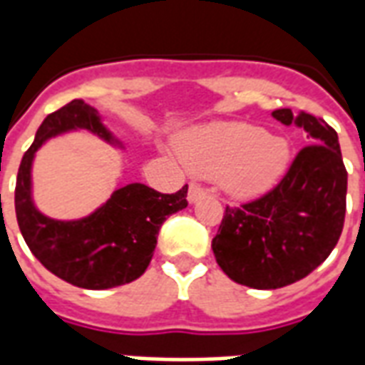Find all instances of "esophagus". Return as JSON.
Instances as JSON below:
<instances>
[{"label": "esophagus", "instance_id": "obj_1", "mask_svg": "<svg viewBox=\"0 0 365 365\" xmlns=\"http://www.w3.org/2000/svg\"><path fill=\"white\" fill-rule=\"evenodd\" d=\"M203 195H205V190H203L199 183H191L190 193H187V201H190V203H197Z\"/></svg>", "mask_w": 365, "mask_h": 365}]
</instances>
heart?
Instances as JSON below:
<instances>
[{
	"label": "heart",
	"mask_w": 365,
	"mask_h": 365,
	"mask_svg": "<svg viewBox=\"0 0 365 365\" xmlns=\"http://www.w3.org/2000/svg\"><path fill=\"white\" fill-rule=\"evenodd\" d=\"M289 144L248 123H215L195 130L183 144V158L195 174L221 178L235 199L272 190L289 164Z\"/></svg>",
	"instance_id": "obj_1"
}]
</instances>
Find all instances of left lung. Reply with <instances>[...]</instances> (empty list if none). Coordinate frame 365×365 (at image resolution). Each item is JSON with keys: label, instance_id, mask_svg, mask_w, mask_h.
<instances>
[{"label": "left lung", "instance_id": "1", "mask_svg": "<svg viewBox=\"0 0 365 365\" xmlns=\"http://www.w3.org/2000/svg\"><path fill=\"white\" fill-rule=\"evenodd\" d=\"M272 115L305 128L311 144L268 193L227 205L211 245L222 272L254 289L285 287L319 268L334 250L346 215L348 172L336 130L309 113L293 117L291 109H275Z\"/></svg>", "mask_w": 365, "mask_h": 365}]
</instances>
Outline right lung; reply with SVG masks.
I'll return each mask as SVG.
<instances>
[{
  "label": "right lung",
  "instance_id": "obj_1",
  "mask_svg": "<svg viewBox=\"0 0 365 365\" xmlns=\"http://www.w3.org/2000/svg\"><path fill=\"white\" fill-rule=\"evenodd\" d=\"M86 128L115 143L93 107L74 99L51 113L38 127L17 172L15 213L21 235L44 268L83 289H109L135 282L146 272L162 222L187 207V185L160 193L144 183H128L90 217L56 221L44 217L31 199V166L35 152L51 136Z\"/></svg>",
  "mask_w": 365,
  "mask_h": 365
}]
</instances>
